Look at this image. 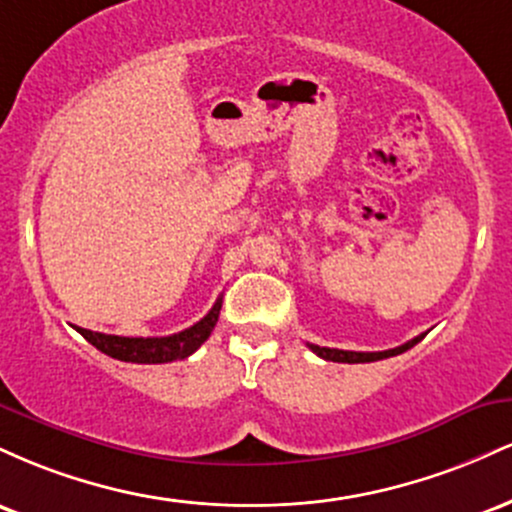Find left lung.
Returning a JSON list of instances; mask_svg holds the SVG:
<instances>
[{
    "label": "left lung",
    "mask_w": 512,
    "mask_h": 512,
    "mask_svg": "<svg viewBox=\"0 0 512 512\" xmlns=\"http://www.w3.org/2000/svg\"><path fill=\"white\" fill-rule=\"evenodd\" d=\"M424 339V334L414 337L411 342L395 346V349H387V351H344V349H327V346H317V344H308L310 349L315 351L317 356L325 358V361H334V363H370V361H383V358L404 354V351L411 349L414 344H419Z\"/></svg>",
    "instance_id": "1"
}]
</instances>
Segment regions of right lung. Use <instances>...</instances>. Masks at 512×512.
Returning <instances> with one entry per match:
<instances>
[{
    "label": "right lung",
    "instance_id": "1",
    "mask_svg": "<svg viewBox=\"0 0 512 512\" xmlns=\"http://www.w3.org/2000/svg\"><path fill=\"white\" fill-rule=\"evenodd\" d=\"M221 313V298L214 303V308L209 310L197 325L187 327L178 334H170V337H117V334H103V332H91L84 327H76V332L86 339L88 344L96 346L103 354L117 358V361L125 363H170L187 358L209 339L211 330L219 322Z\"/></svg>",
    "mask_w": 512,
    "mask_h": 512
}]
</instances>
